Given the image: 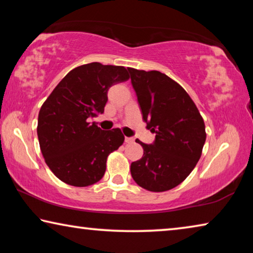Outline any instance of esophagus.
<instances>
[{
  "label": "esophagus",
  "mask_w": 253,
  "mask_h": 253,
  "mask_svg": "<svg viewBox=\"0 0 253 253\" xmlns=\"http://www.w3.org/2000/svg\"><path fill=\"white\" fill-rule=\"evenodd\" d=\"M134 142V138L132 137H125V143H132Z\"/></svg>",
  "instance_id": "obj_1"
}]
</instances>
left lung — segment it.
<instances>
[{"label": "left lung", "mask_w": 253, "mask_h": 253, "mask_svg": "<svg viewBox=\"0 0 253 253\" xmlns=\"http://www.w3.org/2000/svg\"><path fill=\"white\" fill-rule=\"evenodd\" d=\"M131 85L147 128L155 134L142 145L143 157L130 174L145 190L164 192L181 184L195 168L207 138L203 118L187 92L160 71L128 68Z\"/></svg>", "instance_id": "8db88e82"}]
</instances>
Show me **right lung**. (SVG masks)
Returning <instances> with one entry per match:
<instances>
[{
	"mask_svg": "<svg viewBox=\"0 0 253 253\" xmlns=\"http://www.w3.org/2000/svg\"><path fill=\"white\" fill-rule=\"evenodd\" d=\"M129 79L126 68L91 62L75 68L53 89L38 118L46 165L62 182L84 187L100 181L111 152L124 143L121 129L102 130L89 119L104 114L111 85Z\"/></svg>",
	"mask_w": 253,
	"mask_h": 253,
	"instance_id": "right-lung-1",
	"label": "right lung"
}]
</instances>
